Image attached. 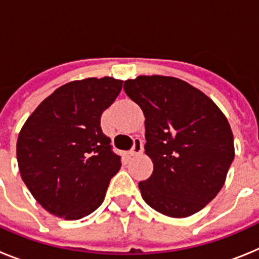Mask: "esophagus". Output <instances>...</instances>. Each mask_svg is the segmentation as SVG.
<instances>
[{
  "label": "esophagus",
  "instance_id": "obj_1",
  "mask_svg": "<svg viewBox=\"0 0 259 259\" xmlns=\"http://www.w3.org/2000/svg\"><path fill=\"white\" fill-rule=\"evenodd\" d=\"M144 150V144H143V140L141 139H135V143H134V146H132L131 152H130V154L131 155H137V154H141Z\"/></svg>",
  "mask_w": 259,
  "mask_h": 259
}]
</instances>
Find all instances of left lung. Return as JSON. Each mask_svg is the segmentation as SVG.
<instances>
[{"instance_id": "8db88e82", "label": "left lung", "mask_w": 259, "mask_h": 259, "mask_svg": "<svg viewBox=\"0 0 259 259\" xmlns=\"http://www.w3.org/2000/svg\"><path fill=\"white\" fill-rule=\"evenodd\" d=\"M124 91L145 116L149 179L139 183L144 201L171 218L206 206L223 187L235 158L227 118L211 98L184 80L137 76Z\"/></svg>"}]
</instances>
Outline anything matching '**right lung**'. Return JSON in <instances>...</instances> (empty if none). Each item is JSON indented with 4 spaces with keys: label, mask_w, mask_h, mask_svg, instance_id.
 Instances as JSON below:
<instances>
[{
    "label": "right lung",
    "mask_w": 259,
    "mask_h": 259,
    "mask_svg": "<svg viewBox=\"0 0 259 259\" xmlns=\"http://www.w3.org/2000/svg\"><path fill=\"white\" fill-rule=\"evenodd\" d=\"M123 80H75L56 89L23 124L17 141L20 176L50 214L76 221L104 202L120 157L101 130V115Z\"/></svg>",
    "instance_id": "obj_1"
}]
</instances>
